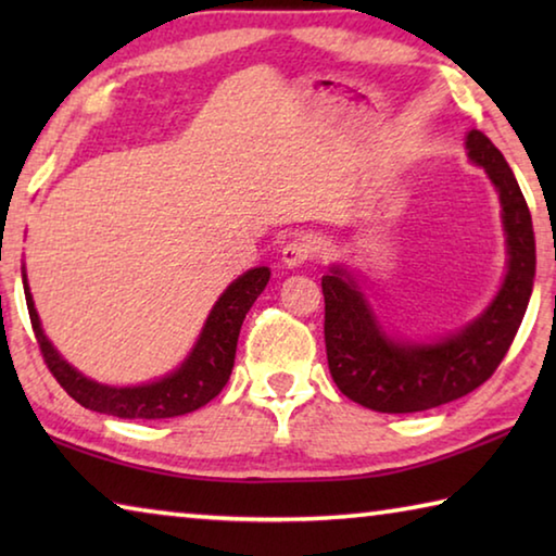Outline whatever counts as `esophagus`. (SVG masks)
<instances>
[{
	"label": "esophagus",
	"instance_id": "obj_1",
	"mask_svg": "<svg viewBox=\"0 0 556 556\" xmlns=\"http://www.w3.org/2000/svg\"><path fill=\"white\" fill-rule=\"evenodd\" d=\"M308 257H312V248H308V242L304 240H291L285 244V250H281V262H285V267L289 269L301 267Z\"/></svg>",
	"mask_w": 556,
	"mask_h": 556
}]
</instances>
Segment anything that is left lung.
<instances>
[{
  "label": "left lung",
  "instance_id": "left-lung-1",
  "mask_svg": "<svg viewBox=\"0 0 556 556\" xmlns=\"http://www.w3.org/2000/svg\"><path fill=\"white\" fill-rule=\"evenodd\" d=\"M466 154L495 186L507 250L501 289L473 321L427 341L402 338L380 324L345 265H331L321 279L328 370L348 400L372 412H425L481 388L501 365L530 304L538 255L525 195L483 131H468Z\"/></svg>",
  "mask_w": 556,
  "mask_h": 556
}]
</instances>
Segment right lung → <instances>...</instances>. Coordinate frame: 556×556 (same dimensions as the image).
Wrapping results in <instances>:
<instances>
[{
	"label": "right lung",
	"mask_w": 556,
	"mask_h": 556,
	"mask_svg": "<svg viewBox=\"0 0 556 556\" xmlns=\"http://www.w3.org/2000/svg\"><path fill=\"white\" fill-rule=\"evenodd\" d=\"M269 275V267H252L235 281H230V287L218 296L208 318H205L199 341L193 343L191 353L184 357V363L176 370L152 382L117 388V384H105L88 378V375L73 368L55 351L49 336L43 333L39 312L34 306L29 279H26V267H22V281L31 326L43 353V361L53 372V378L86 409L112 414V417L119 419L181 417V414L195 412L203 404H208L225 388V382L230 380L235 348H238L244 314L250 312V306L265 291Z\"/></svg>",
	"instance_id": "obj_1"
}]
</instances>
